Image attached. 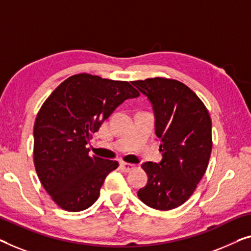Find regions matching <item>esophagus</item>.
<instances>
[{"mask_svg": "<svg viewBox=\"0 0 251 251\" xmlns=\"http://www.w3.org/2000/svg\"><path fill=\"white\" fill-rule=\"evenodd\" d=\"M121 168L125 171V173H129V171H132L133 169H135L136 166H135V164H133V163L121 162Z\"/></svg>", "mask_w": 251, "mask_h": 251, "instance_id": "34e87169", "label": "esophagus"}]
</instances>
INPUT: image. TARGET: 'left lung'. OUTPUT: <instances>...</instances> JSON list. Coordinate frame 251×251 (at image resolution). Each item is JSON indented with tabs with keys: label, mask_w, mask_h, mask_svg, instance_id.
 Instances as JSON below:
<instances>
[{
	"label": "left lung",
	"mask_w": 251,
	"mask_h": 251,
	"mask_svg": "<svg viewBox=\"0 0 251 251\" xmlns=\"http://www.w3.org/2000/svg\"><path fill=\"white\" fill-rule=\"evenodd\" d=\"M154 114L161 138L159 163L142 164L149 180L137 192L145 205L161 211L180 206L206 171L212 151V122L201 99L187 85L163 77L133 81Z\"/></svg>",
	"instance_id": "obj_1"
}]
</instances>
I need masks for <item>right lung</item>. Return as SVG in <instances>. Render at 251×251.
I'll return each mask as SVG.
<instances>
[{"instance_id":"1","label":"right lung","mask_w":251,"mask_h":251,"mask_svg":"<svg viewBox=\"0 0 251 251\" xmlns=\"http://www.w3.org/2000/svg\"><path fill=\"white\" fill-rule=\"evenodd\" d=\"M138 96L128 82L82 73L62 82L44 102L33 127V162L59 207L80 212L98 200L118 162L90 156L85 145L119 104Z\"/></svg>"}]
</instances>
